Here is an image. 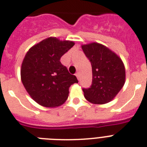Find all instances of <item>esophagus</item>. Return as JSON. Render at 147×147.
Segmentation results:
<instances>
[{"label":"esophagus","mask_w":147,"mask_h":147,"mask_svg":"<svg viewBox=\"0 0 147 147\" xmlns=\"http://www.w3.org/2000/svg\"><path fill=\"white\" fill-rule=\"evenodd\" d=\"M76 77H77L78 79H79V73H78V72H76Z\"/></svg>","instance_id":"obj_1"}]
</instances>
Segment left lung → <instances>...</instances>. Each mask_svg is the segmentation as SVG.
<instances>
[{
	"mask_svg": "<svg viewBox=\"0 0 147 147\" xmlns=\"http://www.w3.org/2000/svg\"><path fill=\"white\" fill-rule=\"evenodd\" d=\"M92 66V84L83 88L85 99L104 104L115 98L125 82V69L121 58L104 45L94 42L82 45Z\"/></svg>",
	"mask_w": 147,
	"mask_h": 147,
	"instance_id": "8db88e82",
	"label": "left lung"
}]
</instances>
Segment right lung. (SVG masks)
I'll return each instance as SVG.
<instances>
[{"label":"right lung","mask_w":147,"mask_h":147,"mask_svg":"<svg viewBox=\"0 0 147 147\" xmlns=\"http://www.w3.org/2000/svg\"><path fill=\"white\" fill-rule=\"evenodd\" d=\"M74 45L73 41L50 37L26 53L21 67V80L26 91L40 106H61L69 96L70 86L78 82L60 63L62 56Z\"/></svg>","instance_id":"obj_1"}]
</instances>
